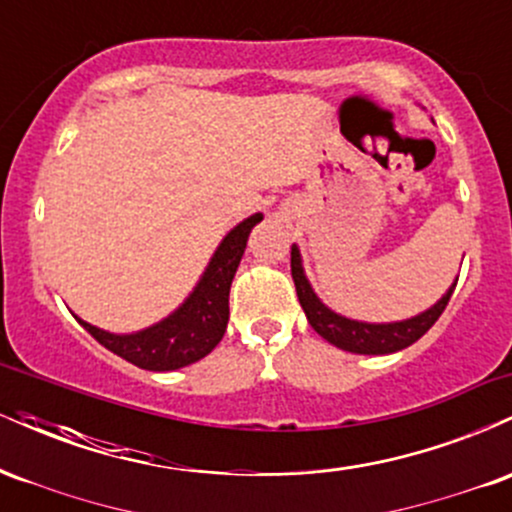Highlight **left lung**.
Here are the masks:
<instances>
[{"label": "left lung", "instance_id": "obj_1", "mask_svg": "<svg viewBox=\"0 0 512 512\" xmlns=\"http://www.w3.org/2000/svg\"><path fill=\"white\" fill-rule=\"evenodd\" d=\"M291 276L296 284L298 301H301L305 317H308L310 327L320 334L322 339L337 346L342 351H351V354H366V356H380V354H395V351L407 349L421 339L424 334L436 325V320L443 315L445 305H448L452 291L457 286V276L450 284V289L440 296L431 308L424 313L407 317V320L397 322H363L351 320V317L334 313L325 303L317 298V293L310 286L308 276L303 269V257L298 245H291Z\"/></svg>", "mask_w": 512, "mask_h": 512}]
</instances>
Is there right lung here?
Listing matches in <instances>:
<instances>
[{
	"instance_id": "1",
	"label": "right lung",
	"mask_w": 512,
	"mask_h": 512,
	"mask_svg": "<svg viewBox=\"0 0 512 512\" xmlns=\"http://www.w3.org/2000/svg\"><path fill=\"white\" fill-rule=\"evenodd\" d=\"M262 221V214H252L223 236L219 248L214 250L211 260L199 276L197 286L190 296L182 301L168 317L158 320L156 325L144 327L139 332L115 334L91 322L79 320V325L125 361L144 370H178L190 366L214 351L221 342L228 325V293L236 269L243 260L245 245L250 231Z\"/></svg>"
}]
</instances>
